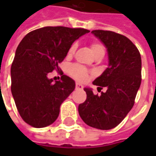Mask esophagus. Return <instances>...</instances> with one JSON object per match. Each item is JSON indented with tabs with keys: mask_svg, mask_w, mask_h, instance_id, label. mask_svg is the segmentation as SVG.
I'll return each mask as SVG.
<instances>
[{
	"mask_svg": "<svg viewBox=\"0 0 156 156\" xmlns=\"http://www.w3.org/2000/svg\"><path fill=\"white\" fill-rule=\"evenodd\" d=\"M76 88L77 89H82L83 88V86L79 83H76Z\"/></svg>",
	"mask_w": 156,
	"mask_h": 156,
	"instance_id": "esophagus-1",
	"label": "esophagus"
}]
</instances>
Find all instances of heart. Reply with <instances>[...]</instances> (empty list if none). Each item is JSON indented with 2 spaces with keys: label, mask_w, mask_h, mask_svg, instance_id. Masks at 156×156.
Returning a JSON list of instances; mask_svg holds the SVG:
<instances>
[{
  "label": "heart",
  "mask_w": 156,
  "mask_h": 156,
  "mask_svg": "<svg viewBox=\"0 0 156 156\" xmlns=\"http://www.w3.org/2000/svg\"><path fill=\"white\" fill-rule=\"evenodd\" d=\"M76 48H77V44L76 43L72 44L68 50V55L69 56L73 55ZM91 49H92L95 57L98 55H105V51H106L105 47L99 42H93L91 44ZM69 74L72 78H74L78 81H82V82L86 81L88 78V72L86 69V68H84L83 66L78 65V64H73L69 67Z\"/></svg>",
  "instance_id": "heart-1"
}]
</instances>
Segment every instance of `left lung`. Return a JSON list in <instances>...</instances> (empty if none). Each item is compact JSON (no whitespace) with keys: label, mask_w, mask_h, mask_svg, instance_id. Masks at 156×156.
I'll return each instance as SVG.
<instances>
[{"label":"left lung","mask_w":156,"mask_h":156,"mask_svg":"<svg viewBox=\"0 0 156 156\" xmlns=\"http://www.w3.org/2000/svg\"><path fill=\"white\" fill-rule=\"evenodd\" d=\"M92 33L105 45L108 55V67L93 84L108 89L98 96L91 88L85 87L87 99L78 106V113L87 126L109 130L123 121L135 104L142 79L141 56L124 35L102 30Z\"/></svg>","instance_id":"8db88e82"}]
</instances>
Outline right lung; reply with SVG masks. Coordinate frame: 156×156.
<instances>
[{"label":"right lung","instance_id":"right-lung-1","mask_svg":"<svg viewBox=\"0 0 156 156\" xmlns=\"http://www.w3.org/2000/svg\"><path fill=\"white\" fill-rule=\"evenodd\" d=\"M88 30L44 27L20 42L11 68L12 94L21 118L30 126L45 127L56 121L62 102L75 89V81L62 75L53 82L48 74L58 70L72 43Z\"/></svg>","mask_w":156,"mask_h":156}]
</instances>
